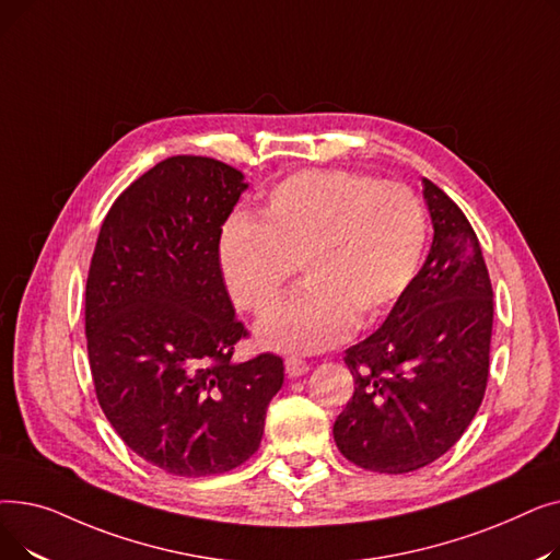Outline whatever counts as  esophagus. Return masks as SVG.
I'll return each instance as SVG.
<instances>
[{"label":"esophagus","mask_w":560,"mask_h":560,"mask_svg":"<svg viewBox=\"0 0 560 560\" xmlns=\"http://www.w3.org/2000/svg\"><path fill=\"white\" fill-rule=\"evenodd\" d=\"M283 365H285V374H288V376H304V374L311 370L306 361L295 359V357H288Z\"/></svg>","instance_id":"34e87169"}]
</instances>
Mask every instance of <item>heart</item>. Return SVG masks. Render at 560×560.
<instances>
[{"instance_id":"obj_1","label":"heart","mask_w":560,"mask_h":560,"mask_svg":"<svg viewBox=\"0 0 560 560\" xmlns=\"http://www.w3.org/2000/svg\"><path fill=\"white\" fill-rule=\"evenodd\" d=\"M427 243L422 201L408 186L354 172H302L272 188L258 218L229 220L220 268L233 302L268 311L295 265L304 285L258 322V340L313 354L370 327L413 283Z\"/></svg>"}]
</instances>
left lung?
I'll return each instance as SVG.
<instances>
[{
	"label": "left lung",
	"instance_id": "1",
	"mask_svg": "<svg viewBox=\"0 0 560 560\" xmlns=\"http://www.w3.org/2000/svg\"><path fill=\"white\" fill-rule=\"evenodd\" d=\"M433 243L422 270L372 336L345 351L354 395L334 424L340 454L404 475L452 450L483 401L492 285L475 229L429 179Z\"/></svg>",
	"mask_w": 560,
	"mask_h": 560
}]
</instances>
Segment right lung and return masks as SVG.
I'll return each mask as SVG.
<instances>
[{"mask_svg": "<svg viewBox=\"0 0 560 560\" xmlns=\"http://www.w3.org/2000/svg\"><path fill=\"white\" fill-rule=\"evenodd\" d=\"M249 186L206 156H172L102 222L85 283L95 393L125 445L176 477L243 465L260 445L283 361L235 363L247 336L220 270L222 224Z\"/></svg>", "mask_w": 560, "mask_h": 560, "instance_id": "right-lung-1", "label": "right lung"}]
</instances>
